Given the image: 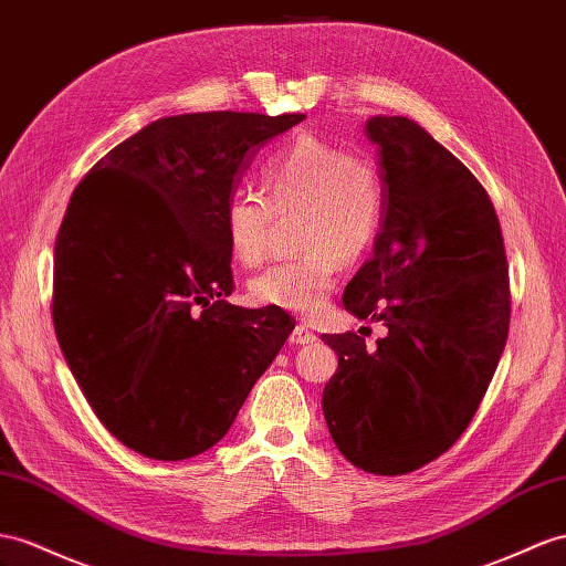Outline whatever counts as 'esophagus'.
I'll return each mask as SVG.
<instances>
[{"label":"esophagus","instance_id":"obj_1","mask_svg":"<svg viewBox=\"0 0 566 566\" xmlns=\"http://www.w3.org/2000/svg\"><path fill=\"white\" fill-rule=\"evenodd\" d=\"M317 342V335L313 329H308L306 325H296L292 335H289V344L292 346H306V344H313Z\"/></svg>","mask_w":566,"mask_h":566}]
</instances>
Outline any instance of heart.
<instances>
[{
  "label": "heart",
  "mask_w": 566,
  "mask_h": 566,
  "mask_svg": "<svg viewBox=\"0 0 566 566\" xmlns=\"http://www.w3.org/2000/svg\"><path fill=\"white\" fill-rule=\"evenodd\" d=\"M260 181L265 199L237 191L227 200V243L241 265H260L274 217L294 212V241L303 251L260 272L249 292L260 306L313 317L325 311L342 263H356L378 239L385 212L380 167L368 155L298 136L270 159Z\"/></svg>",
  "instance_id": "obj_1"
}]
</instances>
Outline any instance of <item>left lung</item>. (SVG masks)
Returning a JSON list of instances; mask_svg holds the SVG:
<instances>
[{"label": "left lung", "instance_id": "obj_1", "mask_svg": "<svg viewBox=\"0 0 566 566\" xmlns=\"http://www.w3.org/2000/svg\"><path fill=\"white\" fill-rule=\"evenodd\" d=\"M385 212L375 253L342 303L387 335H323L339 366L323 413L356 469L403 475L469 428L510 332V272L497 212L467 165L407 117H373Z\"/></svg>", "mask_w": 566, "mask_h": 566}]
</instances>
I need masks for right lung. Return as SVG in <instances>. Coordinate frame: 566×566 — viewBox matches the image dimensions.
I'll return each mask as SVG.
<instances>
[{"instance_id": "right-lung-1", "label": "right lung", "mask_w": 566, "mask_h": 566, "mask_svg": "<svg viewBox=\"0 0 566 566\" xmlns=\"http://www.w3.org/2000/svg\"><path fill=\"white\" fill-rule=\"evenodd\" d=\"M303 114L198 112L148 124L85 174L54 243L52 321L83 397L134 452L179 461L234 423L294 323L241 308L222 214Z\"/></svg>"}]
</instances>
